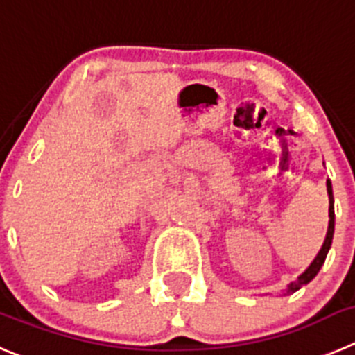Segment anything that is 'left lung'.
I'll return each instance as SVG.
<instances>
[{"instance_id":"left-lung-1","label":"left lung","mask_w":355,"mask_h":355,"mask_svg":"<svg viewBox=\"0 0 355 355\" xmlns=\"http://www.w3.org/2000/svg\"><path fill=\"white\" fill-rule=\"evenodd\" d=\"M326 185H327V196H329V224H327L326 238H324V243H322V247H320L319 254H317V256H315V259H313L312 263H310V266H308L306 270H304L303 273H301L300 277L296 278V280H293V282H291L289 286H287L286 294L296 293L297 289H301V287H303V286H306L308 282H312L313 278H315V275L319 273L320 268H322L324 261H326L327 252H329L331 243H333V234H334V198H333V185H331L329 178H327Z\"/></svg>"}]
</instances>
